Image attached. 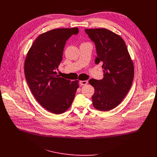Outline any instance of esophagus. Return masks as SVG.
<instances>
[{
    "mask_svg": "<svg viewBox=\"0 0 157 157\" xmlns=\"http://www.w3.org/2000/svg\"><path fill=\"white\" fill-rule=\"evenodd\" d=\"M88 83V81H80V84L82 85V86H84V85H86Z\"/></svg>",
    "mask_w": 157,
    "mask_h": 157,
    "instance_id": "1",
    "label": "esophagus"
}]
</instances>
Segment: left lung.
Returning <instances> with one entry per match:
<instances>
[{
	"mask_svg": "<svg viewBox=\"0 0 157 157\" xmlns=\"http://www.w3.org/2000/svg\"><path fill=\"white\" fill-rule=\"evenodd\" d=\"M85 32L95 43V63H101L104 73L102 79L89 81L95 89L93 104L99 110L108 111L116 107L129 91L134 76L133 61L119 35L102 28L85 29Z\"/></svg>",
	"mask_w": 157,
	"mask_h": 157,
	"instance_id": "left-lung-1",
	"label": "left lung"
}]
</instances>
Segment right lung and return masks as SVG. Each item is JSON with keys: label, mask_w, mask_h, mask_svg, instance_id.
<instances>
[{"label": "right lung", "mask_w": 157, "mask_h": 157, "mask_svg": "<svg viewBox=\"0 0 157 157\" xmlns=\"http://www.w3.org/2000/svg\"><path fill=\"white\" fill-rule=\"evenodd\" d=\"M78 32L75 27L43 33L36 38L25 58V75L33 95L53 114H62L70 107L79 87L78 80L71 82L55 71L62 60L66 41Z\"/></svg>", "instance_id": "1"}]
</instances>
